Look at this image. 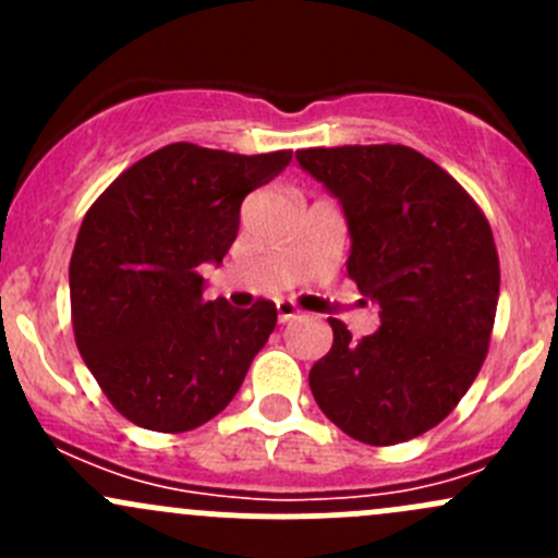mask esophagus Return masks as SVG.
<instances>
[{"label":"esophagus","mask_w":558,"mask_h":558,"mask_svg":"<svg viewBox=\"0 0 558 558\" xmlns=\"http://www.w3.org/2000/svg\"><path fill=\"white\" fill-rule=\"evenodd\" d=\"M296 315H300V311H296L294 302H289V300H280V302H278V318H280V324H286V320L296 318Z\"/></svg>","instance_id":"obj_1"}]
</instances>
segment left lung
I'll use <instances>...</instances> for the list:
<instances>
[{"instance_id":"obj_1","label":"left lung","mask_w":558,"mask_h":558,"mask_svg":"<svg viewBox=\"0 0 558 558\" xmlns=\"http://www.w3.org/2000/svg\"><path fill=\"white\" fill-rule=\"evenodd\" d=\"M340 199L351 229L348 275L378 302L380 329L335 342L313 364L326 418L367 446H397L435 429L477 378L499 300V256L486 213L408 145L296 150Z\"/></svg>"}]
</instances>
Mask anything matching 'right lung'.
<instances>
[{
	"label": "right lung",
	"mask_w": 558,
	"mask_h": 558,
	"mask_svg": "<svg viewBox=\"0 0 558 558\" xmlns=\"http://www.w3.org/2000/svg\"><path fill=\"white\" fill-rule=\"evenodd\" d=\"M291 150L243 156L172 143L123 170L88 207L70 258L72 331L112 408L150 432H191L234 399L278 324L275 302L238 311L202 296L240 205Z\"/></svg>",
	"instance_id": "add662e5"
}]
</instances>
